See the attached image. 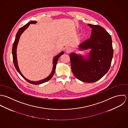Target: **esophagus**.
Here are the masks:
<instances>
[{
	"label": "esophagus",
	"mask_w": 128,
	"mask_h": 128,
	"mask_svg": "<svg viewBox=\"0 0 128 128\" xmlns=\"http://www.w3.org/2000/svg\"><path fill=\"white\" fill-rule=\"evenodd\" d=\"M72 51V50H71V48H66V52L67 53H70V52H71Z\"/></svg>",
	"instance_id": "34e87169"
}]
</instances>
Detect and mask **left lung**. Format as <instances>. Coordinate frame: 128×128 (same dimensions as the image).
I'll list each match as a JSON object with an SVG mask.
<instances>
[{
    "instance_id": "obj_1",
    "label": "left lung",
    "mask_w": 128,
    "mask_h": 128,
    "mask_svg": "<svg viewBox=\"0 0 128 128\" xmlns=\"http://www.w3.org/2000/svg\"><path fill=\"white\" fill-rule=\"evenodd\" d=\"M92 28L90 38L80 44V50L91 49L88 57L80 54H69L73 73L77 78L94 82L103 77L109 70L113 55L111 36L102 26L88 24Z\"/></svg>"
}]
</instances>
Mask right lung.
I'll list each match as a JSON object with an SVG mask.
<instances>
[{"instance_id":"obj_1","label":"right lung","mask_w":128,"mask_h":128,"mask_svg":"<svg viewBox=\"0 0 128 128\" xmlns=\"http://www.w3.org/2000/svg\"><path fill=\"white\" fill-rule=\"evenodd\" d=\"M36 21H30V22L26 24L24 26H23L22 27H21V28H19V30H18L16 36V38H15V41L13 43V46H12V55H13V63L15 66V67L16 68V69L17 70V71L19 72V73L21 75V76L23 77L24 79H25L29 83H30L32 84H41L44 82H46L50 80L52 77H53L55 71V69H56V64L57 63L58 60L59 59V58L60 57V56L61 55H62V54H64V52L62 51L61 53H60L58 55L56 56L55 57H54L53 59V69H52V71L51 72V73L50 74V76H48V77L43 80H40L38 81H36V82H34V81H31L30 80H28L27 78H26L25 77H24L23 74L21 73L19 67H18V62H17V53H16V50H17V45L19 42V40L20 38V37L21 35V34L23 32L26 30V28L28 26L30 25V24H36Z\"/></svg>"}]
</instances>
